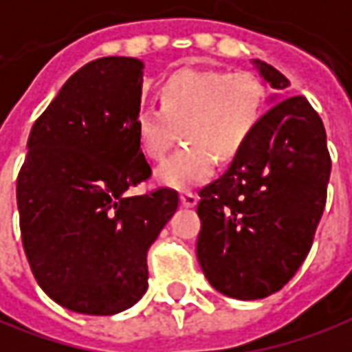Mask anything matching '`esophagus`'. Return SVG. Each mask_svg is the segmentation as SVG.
<instances>
[{
    "label": "esophagus",
    "mask_w": 352,
    "mask_h": 352,
    "mask_svg": "<svg viewBox=\"0 0 352 352\" xmlns=\"http://www.w3.org/2000/svg\"><path fill=\"white\" fill-rule=\"evenodd\" d=\"M181 204L184 208H194L198 204V196L190 190H184V192H181Z\"/></svg>",
    "instance_id": "1"
}]
</instances>
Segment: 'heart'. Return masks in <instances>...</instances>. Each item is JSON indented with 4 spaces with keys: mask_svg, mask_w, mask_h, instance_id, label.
Here are the masks:
<instances>
[{
    "mask_svg": "<svg viewBox=\"0 0 352 352\" xmlns=\"http://www.w3.org/2000/svg\"><path fill=\"white\" fill-rule=\"evenodd\" d=\"M162 107L139 108L135 135L151 160H162L183 129V144L156 169L171 188L206 183L219 162L234 160L255 133L267 89L252 72L194 70L171 74L160 87Z\"/></svg>",
    "mask_w": 352,
    "mask_h": 352,
    "instance_id": "b5f03b06",
    "label": "heart"
}]
</instances>
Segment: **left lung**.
Masks as SVG:
<instances>
[{"instance_id":"1","label":"left lung","mask_w":352,"mask_h":352,"mask_svg":"<svg viewBox=\"0 0 352 352\" xmlns=\"http://www.w3.org/2000/svg\"><path fill=\"white\" fill-rule=\"evenodd\" d=\"M272 89L289 82L253 60ZM326 129L305 97L276 102L230 168L200 190L196 255L211 286L252 301L286 286L311 252L326 206Z\"/></svg>"}]
</instances>
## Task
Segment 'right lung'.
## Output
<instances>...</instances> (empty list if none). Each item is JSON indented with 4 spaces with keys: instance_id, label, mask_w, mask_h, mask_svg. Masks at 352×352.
<instances>
[{
    "instance_id": "add662e5",
    "label": "right lung",
    "mask_w": 352,
    "mask_h": 352,
    "mask_svg": "<svg viewBox=\"0 0 352 352\" xmlns=\"http://www.w3.org/2000/svg\"><path fill=\"white\" fill-rule=\"evenodd\" d=\"M142 65L102 56L82 66L36 120L16 179L24 253L39 287L95 316L133 307L148 287L146 253L179 206L151 177L137 135Z\"/></svg>"
}]
</instances>
